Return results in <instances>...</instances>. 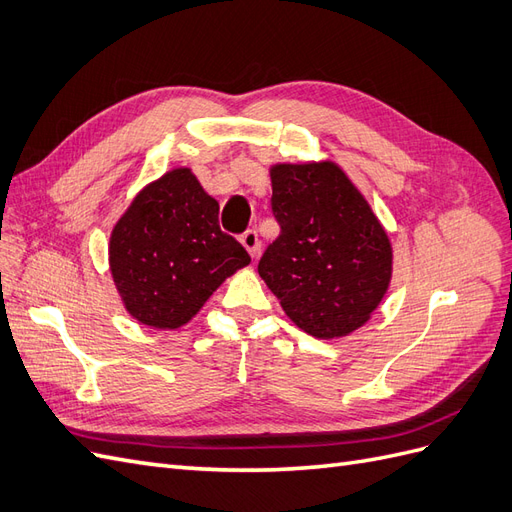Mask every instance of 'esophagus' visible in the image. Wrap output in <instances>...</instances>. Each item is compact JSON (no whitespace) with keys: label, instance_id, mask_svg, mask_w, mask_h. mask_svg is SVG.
Listing matches in <instances>:
<instances>
[{"label":"esophagus","instance_id":"1","mask_svg":"<svg viewBox=\"0 0 512 512\" xmlns=\"http://www.w3.org/2000/svg\"><path fill=\"white\" fill-rule=\"evenodd\" d=\"M241 243L247 252H250V256H256L258 254V247H260V241H258V232L254 228L245 230L241 235Z\"/></svg>","mask_w":512,"mask_h":512}]
</instances>
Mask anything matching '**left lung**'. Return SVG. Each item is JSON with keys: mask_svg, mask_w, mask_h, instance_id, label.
Returning a JSON list of instances; mask_svg holds the SVG:
<instances>
[{"mask_svg": "<svg viewBox=\"0 0 512 512\" xmlns=\"http://www.w3.org/2000/svg\"><path fill=\"white\" fill-rule=\"evenodd\" d=\"M271 209L282 232L258 273L305 333L342 337L389 290L393 247L365 196L335 162L271 166Z\"/></svg>", "mask_w": 512, "mask_h": 512, "instance_id": "8db88e82", "label": "left lung"}]
</instances>
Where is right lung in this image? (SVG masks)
<instances>
[{
    "instance_id": "obj_1",
    "label": "right lung",
    "mask_w": 512,
    "mask_h": 512,
    "mask_svg": "<svg viewBox=\"0 0 512 512\" xmlns=\"http://www.w3.org/2000/svg\"><path fill=\"white\" fill-rule=\"evenodd\" d=\"M220 205L190 168H173L136 194L111 232L108 262L128 314L147 327L179 329L226 277L250 265L222 232Z\"/></svg>"
}]
</instances>
